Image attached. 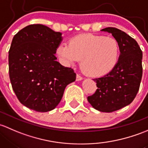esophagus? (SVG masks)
I'll list each match as a JSON object with an SVG mask.
<instances>
[{
    "label": "esophagus",
    "instance_id": "34e87169",
    "mask_svg": "<svg viewBox=\"0 0 148 148\" xmlns=\"http://www.w3.org/2000/svg\"><path fill=\"white\" fill-rule=\"evenodd\" d=\"M83 80V77L81 76H80L79 75H76V81H80V80Z\"/></svg>",
    "mask_w": 148,
    "mask_h": 148
}]
</instances>
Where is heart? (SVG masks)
Masks as SVG:
<instances>
[{
    "label": "heart",
    "mask_w": 148,
    "mask_h": 148,
    "mask_svg": "<svg viewBox=\"0 0 148 148\" xmlns=\"http://www.w3.org/2000/svg\"><path fill=\"white\" fill-rule=\"evenodd\" d=\"M57 55L65 65L80 60V68L87 75L101 77L109 73L117 65L120 56V45L114 38L87 34L61 44Z\"/></svg>",
    "instance_id": "1"
}]
</instances>
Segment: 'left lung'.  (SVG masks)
<instances>
[{
  "label": "left lung",
  "instance_id": "obj_1",
  "mask_svg": "<svg viewBox=\"0 0 148 148\" xmlns=\"http://www.w3.org/2000/svg\"><path fill=\"white\" fill-rule=\"evenodd\" d=\"M118 40L120 56L117 65L109 73L93 79L97 89L88 97L97 110L111 112L130 105L139 90L143 75V52L137 41L118 28H103Z\"/></svg>",
  "mask_w": 148,
  "mask_h": 148
}]
</instances>
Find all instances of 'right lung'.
Wrapping results in <instances>:
<instances>
[{"instance_id":"right-lung-1","label":"right lung","mask_w":148,"mask_h":148,"mask_svg":"<svg viewBox=\"0 0 148 148\" xmlns=\"http://www.w3.org/2000/svg\"><path fill=\"white\" fill-rule=\"evenodd\" d=\"M62 33L45 25L25 27L13 37L8 55L13 91L25 107L37 112L55 109L65 87L75 80L73 70L56 61Z\"/></svg>"}]
</instances>
